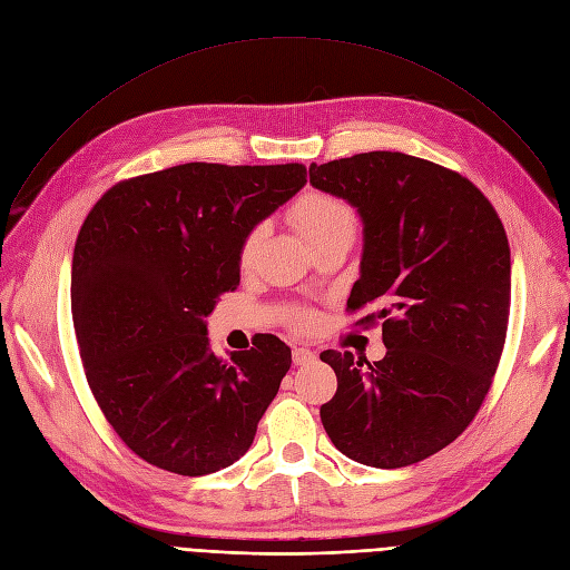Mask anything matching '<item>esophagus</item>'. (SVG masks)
<instances>
[{
    "label": "esophagus",
    "instance_id": "esophagus-1",
    "mask_svg": "<svg viewBox=\"0 0 570 570\" xmlns=\"http://www.w3.org/2000/svg\"><path fill=\"white\" fill-rule=\"evenodd\" d=\"M313 358H316V351H311L308 346H294V348H292V361H294V365H306V363H311Z\"/></svg>",
    "mask_w": 570,
    "mask_h": 570
}]
</instances>
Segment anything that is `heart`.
Listing matches in <instances>:
<instances>
[{"mask_svg": "<svg viewBox=\"0 0 570 570\" xmlns=\"http://www.w3.org/2000/svg\"><path fill=\"white\" fill-rule=\"evenodd\" d=\"M292 226L297 228L311 247H316L323 240L335 238V235H353L358 226V214L353 205L340 195L323 193V190H306L287 209ZM264 226L257 224L243 233L238 245V262L243 268L252 266L264 243ZM313 311L294 308L292 321L299 327H308L313 323Z\"/></svg>", "mask_w": 570, "mask_h": 570, "instance_id": "1", "label": "heart"}]
</instances>
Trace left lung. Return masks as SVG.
Listing matches in <instances>:
<instances>
[{
    "label": "left lung",
    "instance_id": "left-lung-1",
    "mask_svg": "<svg viewBox=\"0 0 570 570\" xmlns=\"http://www.w3.org/2000/svg\"><path fill=\"white\" fill-rule=\"evenodd\" d=\"M311 184L358 207L361 278L346 311H375L386 356L323 351L337 394L321 420L340 453L367 466L426 460L472 424L507 337L512 259L504 226L462 176L405 153L372 150L308 167Z\"/></svg>",
    "mask_w": 570,
    "mask_h": 570
}]
</instances>
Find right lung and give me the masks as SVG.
Returning <instances> with one entry per match:
<instances>
[{"mask_svg":"<svg viewBox=\"0 0 570 570\" xmlns=\"http://www.w3.org/2000/svg\"><path fill=\"white\" fill-rule=\"evenodd\" d=\"M306 167L186 163L108 188L80 228L70 304L91 394L131 453L181 476L240 460L292 365L276 335L222 358L205 318L240 285L243 233Z\"/></svg>","mask_w":570,"mask_h":570,"instance_id":"add662e5","label":"right lung"}]
</instances>
